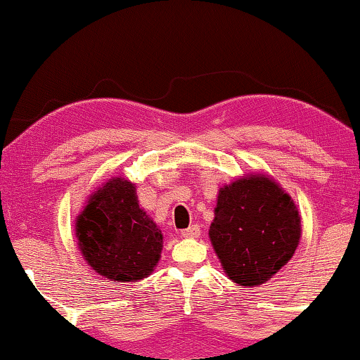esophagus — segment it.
I'll return each mask as SVG.
<instances>
[{
	"label": "esophagus",
	"mask_w": 360,
	"mask_h": 360,
	"mask_svg": "<svg viewBox=\"0 0 360 360\" xmlns=\"http://www.w3.org/2000/svg\"><path fill=\"white\" fill-rule=\"evenodd\" d=\"M181 236L184 238H198L200 236V226L191 225L186 230H181Z\"/></svg>",
	"instance_id": "1"
}]
</instances>
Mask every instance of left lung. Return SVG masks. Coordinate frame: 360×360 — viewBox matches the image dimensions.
<instances>
[{
    "instance_id": "1",
    "label": "left lung",
    "mask_w": 360,
    "mask_h": 360,
    "mask_svg": "<svg viewBox=\"0 0 360 360\" xmlns=\"http://www.w3.org/2000/svg\"><path fill=\"white\" fill-rule=\"evenodd\" d=\"M301 214L291 195L268 174H248L221 186L210 241L226 276L238 286L269 281L292 258Z\"/></svg>"
}]
</instances>
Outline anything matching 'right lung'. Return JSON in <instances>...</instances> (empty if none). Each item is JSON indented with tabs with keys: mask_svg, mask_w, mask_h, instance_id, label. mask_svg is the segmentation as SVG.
Masks as SVG:
<instances>
[{
	"mask_svg": "<svg viewBox=\"0 0 360 360\" xmlns=\"http://www.w3.org/2000/svg\"><path fill=\"white\" fill-rule=\"evenodd\" d=\"M79 251L92 271L119 283H135L153 273L163 235L140 208L135 184L112 176L87 197L76 218Z\"/></svg>",
	"mask_w": 360,
	"mask_h": 360,
	"instance_id": "right-lung-1",
	"label": "right lung"
}]
</instances>
